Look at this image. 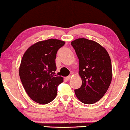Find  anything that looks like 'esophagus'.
<instances>
[{
	"label": "esophagus",
	"mask_w": 130,
	"mask_h": 130,
	"mask_svg": "<svg viewBox=\"0 0 130 130\" xmlns=\"http://www.w3.org/2000/svg\"><path fill=\"white\" fill-rule=\"evenodd\" d=\"M70 78H71V76H68L66 77V79H67V80H70Z\"/></svg>",
	"instance_id": "esophagus-1"
}]
</instances>
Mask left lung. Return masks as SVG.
Segmentation results:
<instances>
[{
    "label": "left lung",
    "mask_w": 130,
    "mask_h": 130,
    "mask_svg": "<svg viewBox=\"0 0 130 130\" xmlns=\"http://www.w3.org/2000/svg\"><path fill=\"white\" fill-rule=\"evenodd\" d=\"M79 59V74L82 79L80 88L74 90L79 100L86 104L99 101L108 90L112 80L109 55L95 41L78 38L71 43Z\"/></svg>",
    "instance_id": "1"
}]
</instances>
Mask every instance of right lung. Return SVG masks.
<instances>
[{
  "instance_id": "add662e5",
  "label": "right lung",
  "mask_w": 130,
  "mask_h": 130,
  "mask_svg": "<svg viewBox=\"0 0 130 130\" xmlns=\"http://www.w3.org/2000/svg\"><path fill=\"white\" fill-rule=\"evenodd\" d=\"M65 41L49 39L35 43L25 52L19 74L22 86L32 100L41 104L51 102L56 97L57 87L63 79L55 71L57 51Z\"/></svg>"
}]
</instances>
